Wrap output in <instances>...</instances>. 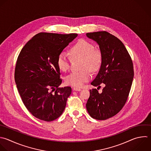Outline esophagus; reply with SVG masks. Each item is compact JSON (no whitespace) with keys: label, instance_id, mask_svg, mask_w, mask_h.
Returning a JSON list of instances; mask_svg holds the SVG:
<instances>
[{"label":"esophagus","instance_id":"esophagus-1","mask_svg":"<svg viewBox=\"0 0 151 151\" xmlns=\"http://www.w3.org/2000/svg\"><path fill=\"white\" fill-rule=\"evenodd\" d=\"M73 90H74V91H80L81 90V88H76V87H74V88H73Z\"/></svg>","mask_w":151,"mask_h":151}]
</instances>
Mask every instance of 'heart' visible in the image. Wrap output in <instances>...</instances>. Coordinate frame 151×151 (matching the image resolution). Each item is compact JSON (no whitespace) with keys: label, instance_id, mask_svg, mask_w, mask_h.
<instances>
[{"label":"heart","instance_id":"obj_1","mask_svg":"<svg viewBox=\"0 0 151 151\" xmlns=\"http://www.w3.org/2000/svg\"><path fill=\"white\" fill-rule=\"evenodd\" d=\"M70 55L73 58H81V68L83 70L71 73L65 77V81L68 85L81 87L91 77L89 69L95 71L100 67L102 63L101 52L99 49L94 48V45L89 41L81 39L71 47ZM57 64L61 71L65 72L69 70L70 62L66 53L62 52L59 54Z\"/></svg>","mask_w":151,"mask_h":151}]
</instances>
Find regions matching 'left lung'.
<instances>
[{
  "mask_svg": "<svg viewBox=\"0 0 151 151\" xmlns=\"http://www.w3.org/2000/svg\"><path fill=\"white\" fill-rule=\"evenodd\" d=\"M86 35L97 42L102 54L100 69L91 84L105 86L101 93L96 88L90 90L86 108L91 117L106 120L117 114L127 100L134 76L133 62L124 44L112 34L99 31Z\"/></svg>",
  "mask_w": 151,
  "mask_h": 151,
  "instance_id": "obj_1",
  "label": "left lung"
}]
</instances>
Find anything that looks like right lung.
I'll use <instances>...</instances> for the list:
<instances>
[{
    "instance_id": "1",
    "label": "right lung",
    "mask_w": 151,
    "mask_h": 151,
    "mask_svg": "<svg viewBox=\"0 0 151 151\" xmlns=\"http://www.w3.org/2000/svg\"><path fill=\"white\" fill-rule=\"evenodd\" d=\"M77 35L40 32L19 54L15 70L17 87L26 108L40 120L53 121L65 108L71 88H58L62 80L57 61L59 54Z\"/></svg>"
}]
</instances>
